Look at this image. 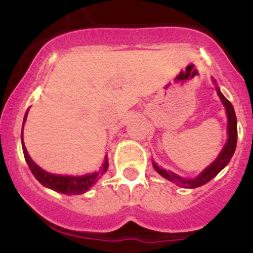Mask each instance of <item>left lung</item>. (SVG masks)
<instances>
[{"instance_id":"left-lung-1","label":"left lung","mask_w":253,"mask_h":253,"mask_svg":"<svg viewBox=\"0 0 253 253\" xmlns=\"http://www.w3.org/2000/svg\"><path fill=\"white\" fill-rule=\"evenodd\" d=\"M216 92L218 96L222 100L223 105L225 106V110H227V116H228V140L225 143V146L223 147L222 152L218 156L215 161H214L210 166H208L204 171L195 178H182L180 176H177L176 173L171 171H166V169L158 167L156 163L153 162L154 169L160 173L161 176H163L165 178H167L169 181H172L177 184L181 187H189V189H195V187L202 186V185L209 182L214 176H216L219 172L222 171L225 166L228 165V162L231 161L232 156H233L234 151H236L237 146V118L236 113H234V109L232 106V104L225 99L223 93L219 91V88H216Z\"/></svg>"}]
</instances>
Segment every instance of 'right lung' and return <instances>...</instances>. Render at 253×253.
I'll return each instance as SVG.
<instances>
[{
	"label": "right lung",
	"instance_id": "1",
	"mask_svg": "<svg viewBox=\"0 0 253 253\" xmlns=\"http://www.w3.org/2000/svg\"><path fill=\"white\" fill-rule=\"evenodd\" d=\"M26 116H28V111L25 114L24 122H25ZM22 129H24V124H22ZM21 142H22V151H24V156L28 162V166L30 171L33 172V175L35 176L40 184L44 185L45 187L58 191V193L66 194V195H80V194L86 193L87 190L90 189L95 182H97L100 177L106 172L107 167H109V161L107 157L105 158L104 163H102L101 169L99 171L88 173L84 176H62V175H53L49 172L44 171L43 169H40L34 161L31 160L30 156L28 154L25 146H24V139H22L21 134Z\"/></svg>",
	"mask_w": 253,
	"mask_h": 253
}]
</instances>
